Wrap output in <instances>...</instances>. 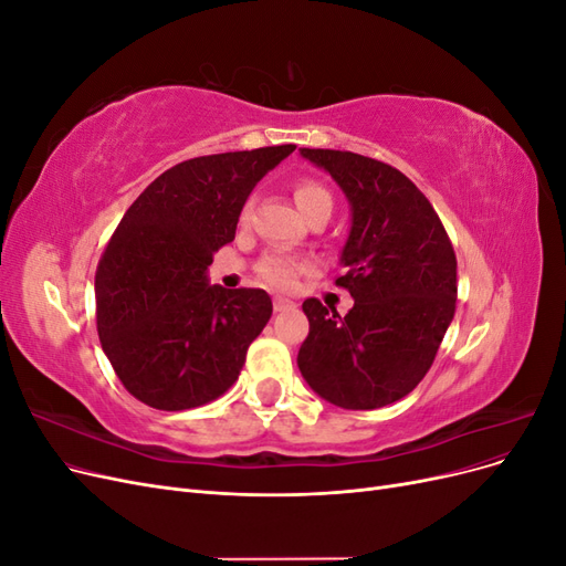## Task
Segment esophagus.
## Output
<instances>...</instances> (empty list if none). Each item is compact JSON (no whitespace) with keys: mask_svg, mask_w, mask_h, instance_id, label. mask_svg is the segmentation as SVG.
<instances>
[{"mask_svg":"<svg viewBox=\"0 0 566 566\" xmlns=\"http://www.w3.org/2000/svg\"><path fill=\"white\" fill-rule=\"evenodd\" d=\"M293 300H287V297H273V312H287V310H293Z\"/></svg>","mask_w":566,"mask_h":566,"instance_id":"1","label":"esophagus"}]
</instances>
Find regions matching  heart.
Returning a JSON list of instances; mask_svg holds the SVG:
<instances>
[{"instance_id":"heart-1","label":"heart","mask_w":566,"mask_h":566,"mask_svg":"<svg viewBox=\"0 0 566 566\" xmlns=\"http://www.w3.org/2000/svg\"><path fill=\"white\" fill-rule=\"evenodd\" d=\"M293 196H295L297 208L306 217H312L314 212H321V210H328V212L333 210V193L316 179H310V177L295 179ZM250 210H252V200H248L241 210L243 224L250 219ZM310 271H312L310 262L297 260V256L285 254V252H269L262 256L260 264H256V276H260V281L276 290H293L300 276H304V273Z\"/></svg>"}]
</instances>
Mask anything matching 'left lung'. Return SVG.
Listing matches in <instances>:
<instances>
[{
	"instance_id": "obj_1",
	"label": "left lung",
	"mask_w": 566,
	"mask_h": 566,
	"mask_svg": "<svg viewBox=\"0 0 566 566\" xmlns=\"http://www.w3.org/2000/svg\"><path fill=\"white\" fill-rule=\"evenodd\" d=\"M328 169L352 205L342 250L347 316L304 300L310 335L297 366L310 387L339 408L373 410L403 399L434 364L455 314V252L432 202L397 167L352 150L302 148Z\"/></svg>"
}]
</instances>
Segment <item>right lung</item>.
<instances>
[{"label":"right lung","instance_id":"obj_1","mask_svg":"<svg viewBox=\"0 0 566 566\" xmlns=\"http://www.w3.org/2000/svg\"><path fill=\"white\" fill-rule=\"evenodd\" d=\"M295 144L217 153L169 167L119 219L96 266L101 347L134 399L186 410L221 397L271 318L260 287L208 285L243 205Z\"/></svg>","mask_w":566,"mask_h":566}]
</instances>
